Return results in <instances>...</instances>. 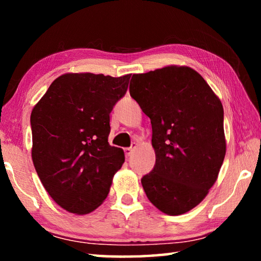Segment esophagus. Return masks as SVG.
Segmentation results:
<instances>
[{"label":"esophagus","instance_id":"1","mask_svg":"<svg viewBox=\"0 0 261 261\" xmlns=\"http://www.w3.org/2000/svg\"><path fill=\"white\" fill-rule=\"evenodd\" d=\"M124 154H125L126 158L131 156V154H132V147H126V148H124Z\"/></svg>","mask_w":261,"mask_h":261}]
</instances>
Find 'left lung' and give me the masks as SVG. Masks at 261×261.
<instances>
[{
  "label": "left lung",
  "instance_id": "1",
  "mask_svg": "<svg viewBox=\"0 0 261 261\" xmlns=\"http://www.w3.org/2000/svg\"><path fill=\"white\" fill-rule=\"evenodd\" d=\"M129 90L152 124L155 165L141 178L144 191L163 213H187L213 187L226 155L222 103L188 67L134 74Z\"/></svg>",
  "mask_w": 261,
  "mask_h": 261
}]
</instances>
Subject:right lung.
I'll use <instances>...</instances> for the list:
<instances>
[{
    "instance_id": "1",
    "label": "right lung",
    "mask_w": 261,
    "mask_h": 261,
    "mask_svg": "<svg viewBox=\"0 0 261 261\" xmlns=\"http://www.w3.org/2000/svg\"><path fill=\"white\" fill-rule=\"evenodd\" d=\"M131 74L67 73L31 114L32 160L49 196L65 211L87 214L102 204L124 152L110 146V117Z\"/></svg>"
}]
</instances>
